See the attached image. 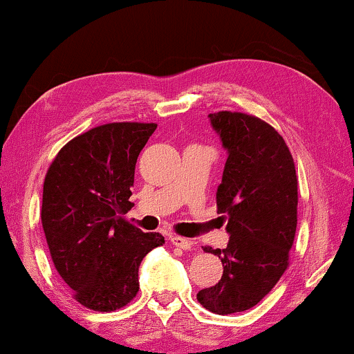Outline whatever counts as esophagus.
<instances>
[{"label":"esophagus","instance_id":"esophagus-1","mask_svg":"<svg viewBox=\"0 0 354 354\" xmlns=\"http://www.w3.org/2000/svg\"><path fill=\"white\" fill-rule=\"evenodd\" d=\"M169 240H171L172 245H176V246H178V248H182V250H192V246H193V241L188 240V239H183V236L174 235Z\"/></svg>","mask_w":354,"mask_h":354}]
</instances>
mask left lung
<instances>
[{
  "label": "left lung",
  "instance_id": "left-lung-1",
  "mask_svg": "<svg viewBox=\"0 0 354 354\" xmlns=\"http://www.w3.org/2000/svg\"><path fill=\"white\" fill-rule=\"evenodd\" d=\"M227 151L217 211L227 214L224 272L196 299L216 314L253 308L279 282L288 266L297 232L298 180L292 154L277 130L254 115L221 111L207 115Z\"/></svg>",
  "mask_w": 354,
  "mask_h": 354
}]
</instances>
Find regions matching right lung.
<instances>
[{"label":"right lung","instance_id":"obj_1","mask_svg":"<svg viewBox=\"0 0 354 354\" xmlns=\"http://www.w3.org/2000/svg\"><path fill=\"white\" fill-rule=\"evenodd\" d=\"M156 124L95 127L61 148L43 183L41 224L53 263L85 308L109 313L137 295L138 268L164 243L124 214L133 205L135 164Z\"/></svg>","mask_w":354,"mask_h":354}]
</instances>
